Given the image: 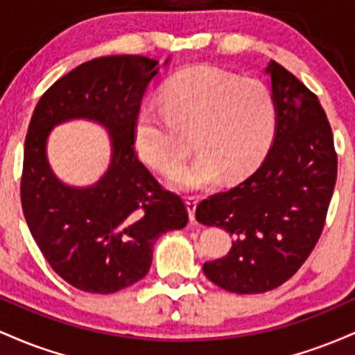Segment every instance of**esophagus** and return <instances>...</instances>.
<instances>
[{"instance_id":"34e87169","label":"esophagus","mask_w":355,"mask_h":355,"mask_svg":"<svg viewBox=\"0 0 355 355\" xmlns=\"http://www.w3.org/2000/svg\"><path fill=\"white\" fill-rule=\"evenodd\" d=\"M185 203H187V210H189L190 220L193 222V220H195V209H197V205H198V198L193 197V195H189V197H185Z\"/></svg>"}]
</instances>
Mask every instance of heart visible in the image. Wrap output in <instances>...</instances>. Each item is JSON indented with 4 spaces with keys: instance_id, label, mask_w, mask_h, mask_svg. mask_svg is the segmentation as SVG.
Wrapping results in <instances>:
<instances>
[{
    "instance_id": "1",
    "label": "heart",
    "mask_w": 355,
    "mask_h": 355,
    "mask_svg": "<svg viewBox=\"0 0 355 355\" xmlns=\"http://www.w3.org/2000/svg\"><path fill=\"white\" fill-rule=\"evenodd\" d=\"M160 98L164 112L145 107L133 121V148L150 168L170 177L188 153L180 136L191 135L199 155L175 175L182 189H209L220 173L230 182L242 180L260 165L275 138L277 103L260 80L191 64L166 81Z\"/></svg>"
}]
</instances>
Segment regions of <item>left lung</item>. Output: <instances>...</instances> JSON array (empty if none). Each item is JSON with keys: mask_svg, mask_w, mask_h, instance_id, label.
<instances>
[{"mask_svg": "<svg viewBox=\"0 0 355 355\" xmlns=\"http://www.w3.org/2000/svg\"><path fill=\"white\" fill-rule=\"evenodd\" d=\"M267 73L279 112L272 148L250 177L195 211L203 225L235 237L229 254L203 263L209 280L234 294L272 291L302 267L337 180L332 128L317 95L274 60Z\"/></svg>", "mask_w": 355, "mask_h": 355, "instance_id": "8db88e82", "label": "left lung"}]
</instances>
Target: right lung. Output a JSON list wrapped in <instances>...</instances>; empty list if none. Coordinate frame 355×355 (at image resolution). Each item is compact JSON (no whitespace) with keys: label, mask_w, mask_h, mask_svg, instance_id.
Wrapping results in <instances>:
<instances>
[{"label":"right lung","mask_w":355,"mask_h":355,"mask_svg":"<svg viewBox=\"0 0 355 355\" xmlns=\"http://www.w3.org/2000/svg\"><path fill=\"white\" fill-rule=\"evenodd\" d=\"M157 63L140 55L87 61L43 93L28 126L24 218L53 270L89 294H113L144 279L157 239L189 222L183 198L162 187L133 148V121ZM70 117L100 121L112 137L109 172L89 189L60 184L46 162L47 133Z\"/></svg>","instance_id":"right-lung-1"}]
</instances>
